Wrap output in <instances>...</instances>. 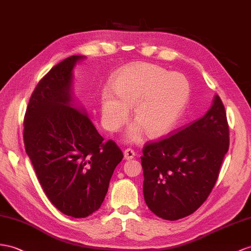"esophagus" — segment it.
Wrapping results in <instances>:
<instances>
[{
	"instance_id": "1",
	"label": "esophagus",
	"mask_w": 251,
	"mask_h": 251,
	"mask_svg": "<svg viewBox=\"0 0 251 251\" xmlns=\"http://www.w3.org/2000/svg\"><path fill=\"white\" fill-rule=\"evenodd\" d=\"M134 156H136V152H134L133 150L127 149L124 151V159L125 160H131L132 158H134Z\"/></svg>"
}]
</instances>
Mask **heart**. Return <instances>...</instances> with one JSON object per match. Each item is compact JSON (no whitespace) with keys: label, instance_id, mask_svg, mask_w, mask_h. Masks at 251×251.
Segmentation results:
<instances>
[{"label":"heart","instance_id":"1","mask_svg":"<svg viewBox=\"0 0 251 251\" xmlns=\"http://www.w3.org/2000/svg\"><path fill=\"white\" fill-rule=\"evenodd\" d=\"M110 89L101 94L102 123L117 131L128 118V109L138 125L127 139L138 142L144 129L150 137H159L176 124L188 104L191 86L180 73H169L156 64L134 63L121 69Z\"/></svg>","mask_w":251,"mask_h":251}]
</instances>
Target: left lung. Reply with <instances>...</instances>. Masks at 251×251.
I'll return each mask as SVG.
<instances>
[{"instance_id":"obj_1","label":"left lung","mask_w":251,"mask_h":251,"mask_svg":"<svg viewBox=\"0 0 251 251\" xmlns=\"http://www.w3.org/2000/svg\"><path fill=\"white\" fill-rule=\"evenodd\" d=\"M228 149L227 115L215 95L201 119L144 146L141 163L147 207L166 221L194 213L214 188Z\"/></svg>"}]
</instances>
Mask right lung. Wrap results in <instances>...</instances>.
<instances>
[{"label":"right lung","mask_w":251,"mask_h":251,"mask_svg":"<svg viewBox=\"0 0 251 251\" xmlns=\"http://www.w3.org/2000/svg\"><path fill=\"white\" fill-rule=\"evenodd\" d=\"M83 56L56 64L38 82L24 118V145L41 187L63 214L83 218L98 211L120 147L96 130L81 107L73 105L72 71Z\"/></svg>","instance_id":"right-lung-1"}]
</instances>
